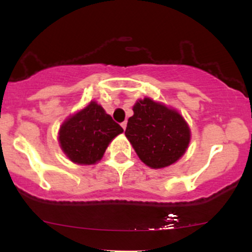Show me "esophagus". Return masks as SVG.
<instances>
[{"label":"esophagus","mask_w":252,"mask_h":252,"mask_svg":"<svg viewBox=\"0 0 252 252\" xmlns=\"http://www.w3.org/2000/svg\"><path fill=\"white\" fill-rule=\"evenodd\" d=\"M121 126H122V128L126 130V121H124V122H122L121 123Z\"/></svg>","instance_id":"34e87169"}]
</instances>
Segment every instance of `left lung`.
I'll return each mask as SVG.
<instances>
[{
	"mask_svg": "<svg viewBox=\"0 0 252 252\" xmlns=\"http://www.w3.org/2000/svg\"><path fill=\"white\" fill-rule=\"evenodd\" d=\"M132 111L126 136L141 161L155 169L175 163L190 140L189 126L184 117L150 98L137 100Z\"/></svg>",
	"mask_w": 252,
	"mask_h": 252,
	"instance_id": "8db88e82",
	"label": "left lung"
}]
</instances>
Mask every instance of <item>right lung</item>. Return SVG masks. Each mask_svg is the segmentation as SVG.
I'll use <instances>...</instances> for the list:
<instances>
[{
  "instance_id": "right-lung-1",
  "label": "right lung",
  "mask_w": 252,
  "mask_h": 252,
  "mask_svg": "<svg viewBox=\"0 0 252 252\" xmlns=\"http://www.w3.org/2000/svg\"><path fill=\"white\" fill-rule=\"evenodd\" d=\"M123 129L96 102L72 115L62 124L59 143L72 162L94 164Z\"/></svg>"
}]
</instances>
